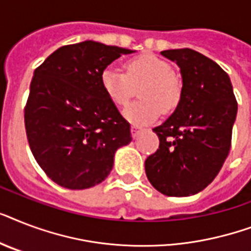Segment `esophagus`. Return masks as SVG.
<instances>
[{"instance_id": "obj_1", "label": "esophagus", "mask_w": 251, "mask_h": 251, "mask_svg": "<svg viewBox=\"0 0 251 251\" xmlns=\"http://www.w3.org/2000/svg\"><path fill=\"white\" fill-rule=\"evenodd\" d=\"M139 131H141V127L138 125H133L131 126V134H133V137L135 138L139 134Z\"/></svg>"}]
</instances>
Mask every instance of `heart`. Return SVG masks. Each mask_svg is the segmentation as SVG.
<instances>
[{
    "mask_svg": "<svg viewBox=\"0 0 251 251\" xmlns=\"http://www.w3.org/2000/svg\"><path fill=\"white\" fill-rule=\"evenodd\" d=\"M125 73L105 68L100 83L110 101L116 106H125L137 88L142 100L125 109L124 114L135 125H147L156 121L161 110L169 113L178 106L182 98V83L173 66L167 60L152 53H143L125 62Z\"/></svg>",
    "mask_w": 251,
    "mask_h": 251,
    "instance_id": "1",
    "label": "heart"
}]
</instances>
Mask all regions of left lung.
<instances>
[{
  "mask_svg": "<svg viewBox=\"0 0 251 251\" xmlns=\"http://www.w3.org/2000/svg\"><path fill=\"white\" fill-rule=\"evenodd\" d=\"M182 75V98L171 117L153 127L159 149L146 159L147 178L168 197L197 194L214 181L232 145L237 100L228 74L193 49H169Z\"/></svg>",
  "mask_w": 251,
  "mask_h": 251,
  "instance_id": "1",
  "label": "left lung"
}]
</instances>
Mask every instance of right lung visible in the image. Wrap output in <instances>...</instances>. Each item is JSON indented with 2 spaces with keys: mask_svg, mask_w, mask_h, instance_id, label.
<instances>
[{
  "mask_svg": "<svg viewBox=\"0 0 251 251\" xmlns=\"http://www.w3.org/2000/svg\"><path fill=\"white\" fill-rule=\"evenodd\" d=\"M133 50L83 41L64 45L33 73L25 106L35 160L60 186L98 185L113 168L114 152L131 142L130 124L102 90V70Z\"/></svg>",
  "mask_w": 251,
  "mask_h": 251,
  "instance_id": "add662e5",
  "label": "right lung"
}]
</instances>
